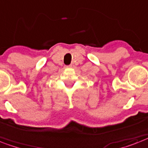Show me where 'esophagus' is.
Masks as SVG:
<instances>
[{"label":"esophagus","mask_w":148,"mask_h":148,"mask_svg":"<svg viewBox=\"0 0 148 148\" xmlns=\"http://www.w3.org/2000/svg\"><path fill=\"white\" fill-rule=\"evenodd\" d=\"M66 68H69V67H71V65H69V66H66Z\"/></svg>","instance_id":"obj_1"}]
</instances>
